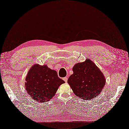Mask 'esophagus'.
I'll use <instances>...</instances> for the list:
<instances>
[{"label":"esophagus","instance_id":"obj_1","mask_svg":"<svg viewBox=\"0 0 129 129\" xmlns=\"http://www.w3.org/2000/svg\"><path fill=\"white\" fill-rule=\"evenodd\" d=\"M63 80H64L66 82H67V80H68V78H67V77H64V78H63Z\"/></svg>","mask_w":129,"mask_h":129}]
</instances>
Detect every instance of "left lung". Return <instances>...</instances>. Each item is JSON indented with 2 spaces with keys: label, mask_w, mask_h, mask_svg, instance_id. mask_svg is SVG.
Masks as SVG:
<instances>
[{
  "label": "left lung",
  "mask_w": 129,
  "mask_h": 129,
  "mask_svg": "<svg viewBox=\"0 0 129 129\" xmlns=\"http://www.w3.org/2000/svg\"><path fill=\"white\" fill-rule=\"evenodd\" d=\"M73 73L68 79L73 93L82 99L89 100L99 95L106 83L102 72L91 60L76 63Z\"/></svg>",
  "instance_id": "obj_1"
}]
</instances>
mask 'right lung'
I'll return each mask as SVG.
<instances>
[{"label":"right lung","mask_w":129,"mask_h":129,"mask_svg":"<svg viewBox=\"0 0 129 129\" xmlns=\"http://www.w3.org/2000/svg\"><path fill=\"white\" fill-rule=\"evenodd\" d=\"M25 87L33 99L39 102L49 101L56 94L61 84L64 81L59 78L56 71L47 65L35 64L28 71L26 78Z\"/></svg>","instance_id":"obj_1"}]
</instances>
